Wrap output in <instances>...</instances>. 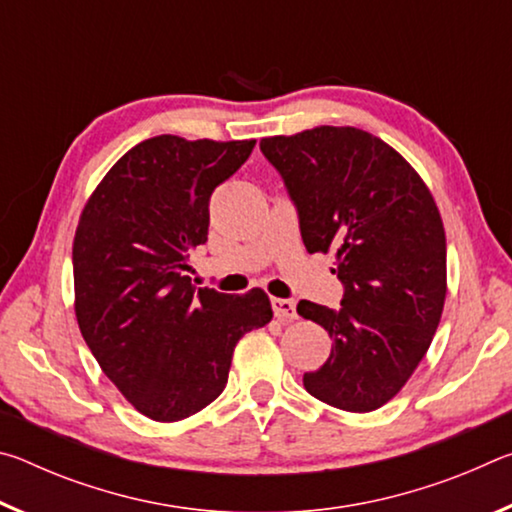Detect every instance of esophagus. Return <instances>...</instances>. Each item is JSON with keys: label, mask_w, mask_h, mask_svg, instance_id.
Listing matches in <instances>:
<instances>
[{"label": "esophagus", "mask_w": 512, "mask_h": 512, "mask_svg": "<svg viewBox=\"0 0 512 512\" xmlns=\"http://www.w3.org/2000/svg\"><path fill=\"white\" fill-rule=\"evenodd\" d=\"M271 307H273V314L280 318V320H296L298 318V311H296V302L287 300V298H273L271 300Z\"/></svg>", "instance_id": "34e87169"}]
</instances>
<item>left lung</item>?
I'll list each match as a JSON object with an SVG mask.
<instances>
[{
  "instance_id": "obj_1",
  "label": "left lung",
  "mask_w": 512,
  "mask_h": 512,
  "mask_svg": "<svg viewBox=\"0 0 512 512\" xmlns=\"http://www.w3.org/2000/svg\"><path fill=\"white\" fill-rule=\"evenodd\" d=\"M298 210L309 253H336L341 309L300 300L298 314L334 339L329 359L302 384L352 413L384 406L427 354L447 293L443 219L422 178L379 137L318 126L264 137Z\"/></svg>"
}]
</instances>
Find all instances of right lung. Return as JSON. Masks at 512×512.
Here are the masks:
<instances>
[{"label":"right lung","mask_w":512,"mask_h":512,"mask_svg":"<svg viewBox=\"0 0 512 512\" xmlns=\"http://www.w3.org/2000/svg\"><path fill=\"white\" fill-rule=\"evenodd\" d=\"M255 140L158 135L121 155L76 228L74 309L101 370L146 418L176 422L228 384L232 352L273 318L262 289H196L189 253L207 241L210 196Z\"/></svg>","instance_id":"add662e5"}]
</instances>
